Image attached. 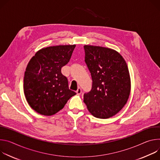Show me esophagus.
<instances>
[{
  "label": "esophagus",
  "mask_w": 160,
  "mask_h": 160,
  "mask_svg": "<svg viewBox=\"0 0 160 160\" xmlns=\"http://www.w3.org/2000/svg\"><path fill=\"white\" fill-rule=\"evenodd\" d=\"M76 93H77L78 95H81V93H82V90H81V88H78V90H77V91H76Z\"/></svg>",
  "instance_id": "obj_1"
}]
</instances>
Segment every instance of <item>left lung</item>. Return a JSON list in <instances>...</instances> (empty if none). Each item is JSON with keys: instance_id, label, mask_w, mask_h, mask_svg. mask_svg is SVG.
<instances>
[{"instance_id": "obj_1", "label": "left lung", "mask_w": 160, "mask_h": 160, "mask_svg": "<svg viewBox=\"0 0 160 160\" xmlns=\"http://www.w3.org/2000/svg\"><path fill=\"white\" fill-rule=\"evenodd\" d=\"M85 62L93 81L90 92L84 95L88 110L95 117L109 118L127 103L131 89L127 64L111 48L85 45Z\"/></svg>"}]
</instances>
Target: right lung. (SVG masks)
<instances>
[{"instance_id": "add662e5", "label": "right lung", "mask_w": 160, "mask_h": 160, "mask_svg": "<svg viewBox=\"0 0 160 160\" xmlns=\"http://www.w3.org/2000/svg\"><path fill=\"white\" fill-rule=\"evenodd\" d=\"M76 45L42 48L28 62L23 80L24 93L30 107L38 113L51 116L63 108L76 93L69 90L61 68L69 62Z\"/></svg>"}]
</instances>
